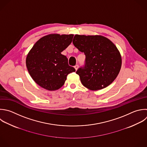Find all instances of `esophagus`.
<instances>
[{
  "mask_svg": "<svg viewBox=\"0 0 147 147\" xmlns=\"http://www.w3.org/2000/svg\"><path fill=\"white\" fill-rule=\"evenodd\" d=\"M78 67H79V65H78V64H76V65H75V66H74V68H75V69H76V70H77V69H78Z\"/></svg>",
  "mask_w": 147,
  "mask_h": 147,
  "instance_id": "1",
  "label": "esophagus"
}]
</instances>
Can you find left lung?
<instances>
[{
	"label": "left lung",
	"mask_w": 147,
	"mask_h": 147,
	"mask_svg": "<svg viewBox=\"0 0 147 147\" xmlns=\"http://www.w3.org/2000/svg\"><path fill=\"white\" fill-rule=\"evenodd\" d=\"M73 44L86 56L84 65L76 72L84 87L91 90H101L115 79L121 69L122 59L110 40L101 36L76 34Z\"/></svg>",
	"instance_id": "obj_1"
}]
</instances>
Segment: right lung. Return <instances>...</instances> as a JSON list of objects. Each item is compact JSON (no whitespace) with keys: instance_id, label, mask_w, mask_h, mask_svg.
<instances>
[{"instance_id":"add662e5","label":"right lung","mask_w":147,"mask_h":147,"mask_svg":"<svg viewBox=\"0 0 147 147\" xmlns=\"http://www.w3.org/2000/svg\"><path fill=\"white\" fill-rule=\"evenodd\" d=\"M74 35L49 34L40 38L26 57L29 74L41 87L54 91L61 87L67 75L75 71L61 52L72 42Z\"/></svg>"}]
</instances>
